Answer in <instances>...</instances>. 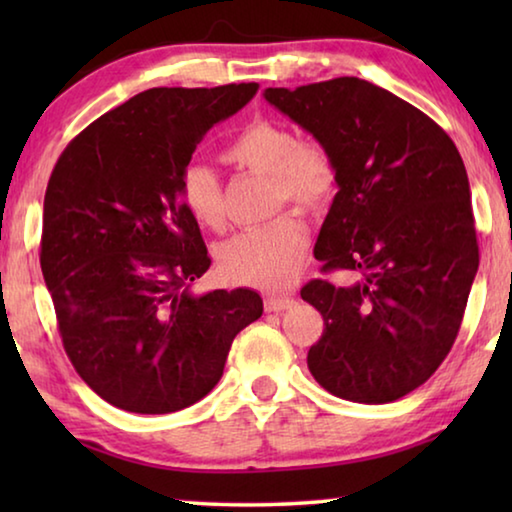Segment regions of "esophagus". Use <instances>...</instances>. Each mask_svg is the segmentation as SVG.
<instances>
[{
    "mask_svg": "<svg viewBox=\"0 0 512 512\" xmlns=\"http://www.w3.org/2000/svg\"><path fill=\"white\" fill-rule=\"evenodd\" d=\"M264 307L266 311H284L293 307V298H277V296H268L264 300Z\"/></svg>",
    "mask_w": 512,
    "mask_h": 512,
    "instance_id": "obj_1",
    "label": "esophagus"
}]
</instances>
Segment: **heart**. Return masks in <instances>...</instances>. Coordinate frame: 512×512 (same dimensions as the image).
Instances as JSON below:
<instances>
[{
	"label": "heart",
	"instance_id": "heart-1",
	"mask_svg": "<svg viewBox=\"0 0 512 512\" xmlns=\"http://www.w3.org/2000/svg\"><path fill=\"white\" fill-rule=\"evenodd\" d=\"M223 158L239 169L271 178V210L293 205L302 212H323L336 194V162L323 144L302 142L296 128L280 121H250L223 149ZM178 194L192 219L210 230L225 225L223 192L207 164L187 162L178 178ZM309 244L307 225L282 214L262 228H250L219 248V268L230 282L259 289H284L300 271Z\"/></svg>",
	"mask_w": 512,
	"mask_h": 512
}]
</instances>
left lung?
Returning a JSON list of instances; mask_svg holds the SVG:
<instances>
[{
    "label": "left lung",
    "instance_id": "obj_1",
    "mask_svg": "<svg viewBox=\"0 0 512 512\" xmlns=\"http://www.w3.org/2000/svg\"><path fill=\"white\" fill-rule=\"evenodd\" d=\"M264 99L314 135L339 173L314 255L350 284L300 291L325 320L311 375L341 400H400L452 350L479 271L461 153L424 112L357 76L266 88Z\"/></svg>",
    "mask_w": 512,
    "mask_h": 512
}]
</instances>
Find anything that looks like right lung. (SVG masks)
Returning a JSON list of instances; mask_svg holds the SVG:
<instances>
[{
	"instance_id": "add662e5",
	"label": "right lung",
	"mask_w": 512,
	"mask_h": 512,
	"mask_svg": "<svg viewBox=\"0 0 512 512\" xmlns=\"http://www.w3.org/2000/svg\"><path fill=\"white\" fill-rule=\"evenodd\" d=\"M257 83L151 88L67 144L51 171L40 266L72 366L131 413L187 409L219 384L257 291H192L212 259L178 178L214 124Z\"/></svg>"
}]
</instances>
